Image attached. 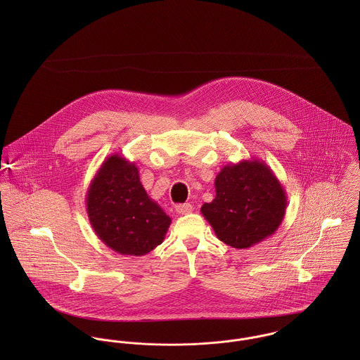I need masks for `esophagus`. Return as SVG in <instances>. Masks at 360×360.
Masks as SVG:
<instances>
[{
  "label": "esophagus",
  "mask_w": 360,
  "mask_h": 360,
  "mask_svg": "<svg viewBox=\"0 0 360 360\" xmlns=\"http://www.w3.org/2000/svg\"><path fill=\"white\" fill-rule=\"evenodd\" d=\"M193 205L191 204H181V205L176 206V212L180 214H188L193 212Z\"/></svg>",
  "instance_id": "34e87169"
}]
</instances>
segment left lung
<instances>
[{
	"mask_svg": "<svg viewBox=\"0 0 360 360\" xmlns=\"http://www.w3.org/2000/svg\"><path fill=\"white\" fill-rule=\"evenodd\" d=\"M216 197L201 213L216 237L247 250L273 236L281 224L287 195L273 170L260 159H243L221 167L214 179Z\"/></svg>",
	"mask_w": 360,
	"mask_h": 360,
	"instance_id": "1",
	"label": "left lung"
}]
</instances>
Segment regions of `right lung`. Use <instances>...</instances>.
<instances>
[{"mask_svg": "<svg viewBox=\"0 0 360 360\" xmlns=\"http://www.w3.org/2000/svg\"><path fill=\"white\" fill-rule=\"evenodd\" d=\"M86 209L97 237L120 255L143 257L163 243L172 219L151 200L134 162L109 155L86 194Z\"/></svg>", "mask_w": 360, "mask_h": 360, "instance_id": "obj_1", "label": "right lung"}]
</instances>
